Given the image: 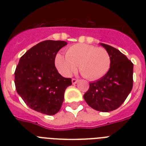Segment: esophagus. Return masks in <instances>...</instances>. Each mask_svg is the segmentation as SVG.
Wrapping results in <instances>:
<instances>
[{
    "mask_svg": "<svg viewBox=\"0 0 146 146\" xmlns=\"http://www.w3.org/2000/svg\"><path fill=\"white\" fill-rule=\"evenodd\" d=\"M77 82H78V80H77L76 78H72V83H73V84H76Z\"/></svg>",
    "mask_w": 146,
    "mask_h": 146,
    "instance_id": "esophagus-1",
    "label": "esophagus"
}]
</instances>
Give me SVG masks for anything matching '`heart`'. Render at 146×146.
Wrapping results in <instances>:
<instances>
[{"label":"heart","instance_id":"b5f03b06","mask_svg":"<svg viewBox=\"0 0 146 146\" xmlns=\"http://www.w3.org/2000/svg\"><path fill=\"white\" fill-rule=\"evenodd\" d=\"M66 56L57 54L55 64L59 73L70 76L76 70L89 80H98L107 73L111 66V57L104 48L87 44H76L69 47Z\"/></svg>","mask_w":146,"mask_h":146}]
</instances>
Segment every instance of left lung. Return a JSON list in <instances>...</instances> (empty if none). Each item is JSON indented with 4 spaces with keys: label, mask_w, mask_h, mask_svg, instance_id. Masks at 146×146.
Wrapping results in <instances>:
<instances>
[{
    "label": "left lung",
    "mask_w": 146,
    "mask_h": 146,
    "mask_svg": "<svg viewBox=\"0 0 146 146\" xmlns=\"http://www.w3.org/2000/svg\"><path fill=\"white\" fill-rule=\"evenodd\" d=\"M109 52L111 66L104 76L90 83L84 98L97 111L108 112L121 106L133 87V63L115 48L101 43Z\"/></svg>",
    "instance_id": "8db88e82"
}]
</instances>
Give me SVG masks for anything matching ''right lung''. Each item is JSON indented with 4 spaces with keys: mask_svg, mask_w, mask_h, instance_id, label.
I'll return each mask as SVG.
<instances>
[{
    "mask_svg": "<svg viewBox=\"0 0 146 146\" xmlns=\"http://www.w3.org/2000/svg\"><path fill=\"white\" fill-rule=\"evenodd\" d=\"M67 42L45 40L25 53L15 72L16 90L27 106L48 115L60 110L70 78H64L55 67L58 51Z\"/></svg>",
    "mask_w": 146,
    "mask_h": 146,
    "instance_id": "add662e5",
    "label": "right lung"
}]
</instances>
